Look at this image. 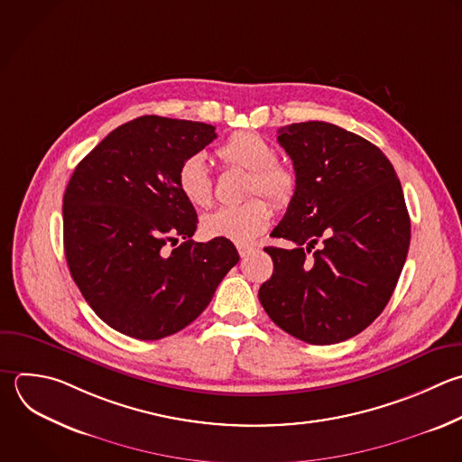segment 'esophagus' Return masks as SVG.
<instances>
[{"label": "esophagus", "mask_w": 462, "mask_h": 462, "mask_svg": "<svg viewBox=\"0 0 462 462\" xmlns=\"http://www.w3.org/2000/svg\"><path fill=\"white\" fill-rule=\"evenodd\" d=\"M236 251H238V254L242 258H245V256H249L254 251V247L249 245V244H236Z\"/></svg>", "instance_id": "1"}]
</instances>
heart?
Masks as SVG:
<instances>
[{"label":"heart","mask_w":462,"mask_h":462,"mask_svg":"<svg viewBox=\"0 0 462 462\" xmlns=\"http://www.w3.org/2000/svg\"><path fill=\"white\" fill-rule=\"evenodd\" d=\"M217 157L235 168L247 170L245 193H263L276 206L289 202L294 191V173L276 161L273 144L254 132H235L217 150ZM180 195L197 208H208L213 200V179L202 153L188 155L177 170ZM273 218L271 204L262 197H251L236 206H222L200 220L206 238H224L236 244L254 240Z\"/></svg>","instance_id":"heart-1"}]
</instances>
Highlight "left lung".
I'll use <instances>...</instances> for the list:
<instances>
[{"label": "left lung", "instance_id": "8db88e82", "mask_svg": "<svg viewBox=\"0 0 462 462\" xmlns=\"http://www.w3.org/2000/svg\"><path fill=\"white\" fill-rule=\"evenodd\" d=\"M278 143L296 189L271 236L296 247L263 249L274 271L258 298L291 336L339 343L383 312L402 271L410 217L401 182L377 146L330 123L283 126Z\"/></svg>", "mask_w": 462, "mask_h": 462}]
</instances>
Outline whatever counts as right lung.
<instances>
[{
  "mask_svg": "<svg viewBox=\"0 0 462 462\" xmlns=\"http://www.w3.org/2000/svg\"><path fill=\"white\" fill-rule=\"evenodd\" d=\"M213 139L211 125L143 116L108 134L67 186L70 274L94 312L130 337L153 341L188 327L240 260L229 240H191L197 213L175 180L179 164Z\"/></svg>",
  "mask_w": 462,
  "mask_h": 462,
  "instance_id": "1",
  "label": "right lung"
}]
</instances>
